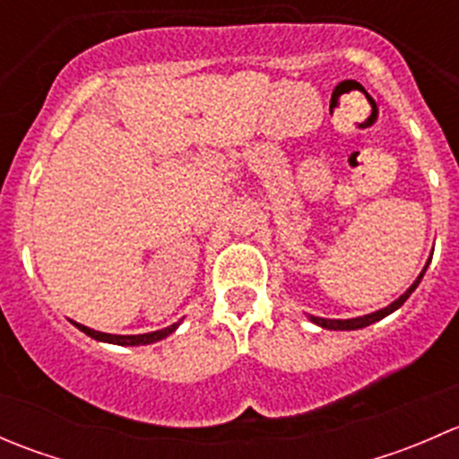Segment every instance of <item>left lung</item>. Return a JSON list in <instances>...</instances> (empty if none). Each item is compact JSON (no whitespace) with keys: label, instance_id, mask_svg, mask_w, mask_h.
<instances>
[{"label":"left lung","instance_id":"obj_1","mask_svg":"<svg viewBox=\"0 0 459 459\" xmlns=\"http://www.w3.org/2000/svg\"><path fill=\"white\" fill-rule=\"evenodd\" d=\"M427 266H429V264H427ZM427 266H424V271L420 273V277H418V280H415L413 284H411V289L406 290V293L402 295V298H397L395 302H393V304H388L386 308H379V311L371 313V316H364V317H353V319H324V317H316V316H311V322H316L317 326H322V328H328V331H355V328H364V326H368V324H373V322H379V319H382V317L391 316L393 311H397V308H400L402 304H404L406 299H409V295L413 293V290L418 289V284H420V281H422L424 273H427Z\"/></svg>","mask_w":459,"mask_h":459}]
</instances>
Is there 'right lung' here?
<instances>
[{"mask_svg": "<svg viewBox=\"0 0 459 459\" xmlns=\"http://www.w3.org/2000/svg\"><path fill=\"white\" fill-rule=\"evenodd\" d=\"M75 324L80 331H84L88 337H92V340H100V342H108V344H119V346H140V344H152V342H160L164 340V337H169L170 333L175 331V328L179 326L178 324H173V326L169 328H161V331H152V333H143V335H110V333H101V331H92V328L84 326V324Z\"/></svg>", "mask_w": 459, "mask_h": 459, "instance_id": "obj_1", "label": "right lung"}]
</instances>
